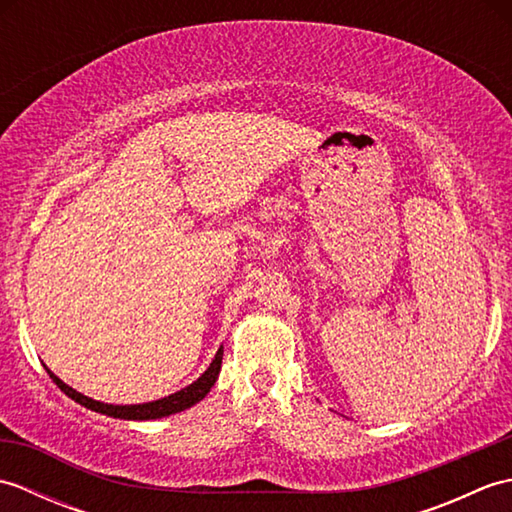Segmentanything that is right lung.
I'll use <instances>...</instances> for the list:
<instances>
[{"instance_id":"1","label":"right lung","mask_w":512,"mask_h":512,"mask_svg":"<svg viewBox=\"0 0 512 512\" xmlns=\"http://www.w3.org/2000/svg\"><path fill=\"white\" fill-rule=\"evenodd\" d=\"M222 354H224V350L220 347V350H217V354H215V358H213V363L209 365V369H206V372L198 380H195V383H191L189 387H184V389L176 391V394H171L167 398L145 402V405H105V402L92 400L88 396L79 394V391H74L72 387L65 385L61 378L54 376L50 369H48V374L65 396H70L74 402H79V405L88 407L96 413H105V416L123 418V420H154V418H165V416H171V413L189 409V407L195 405V402H200L206 394H209L211 387L215 385L217 376H220Z\"/></svg>"}]
</instances>
